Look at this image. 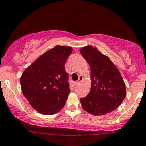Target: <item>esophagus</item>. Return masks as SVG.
Instances as JSON below:
<instances>
[{
  "label": "esophagus",
  "instance_id": "1",
  "mask_svg": "<svg viewBox=\"0 0 146 146\" xmlns=\"http://www.w3.org/2000/svg\"><path fill=\"white\" fill-rule=\"evenodd\" d=\"M82 80H83V77L81 76H79V79H78V81H76V82H75V84H79V83H80Z\"/></svg>",
  "mask_w": 146,
  "mask_h": 146
}]
</instances>
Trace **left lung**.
<instances>
[{"mask_svg":"<svg viewBox=\"0 0 146 146\" xmlns=\"http://www.w3.org/2000/svg\"><path fill=\"white\" fill-rule=\"evenodd\" d=\"M89 64L91 89L80 99L83 110L94 116H102L122 103L126 96V87L119 70L111 60L93 46L80 50Z\"/></svg>","mask_w":146,"mask_h":146,"instance_id":"1","label":"left lung"}]
</instances>
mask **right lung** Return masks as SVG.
Returning <instances> with one entry per match:
<instances>
[{
    "label": "right lung",
    "mask_w": 146,
    "mask_h": 146,
    "mask_svg": "<svg viewBox=\"0 0 146 146\" xmlns=\"http://www.w3.org/2000/svg\"><path fill=\"white\" fill-rule=\"evenodd\" d=\"M72 51L70 46H55L38 57L21 76L23 96L41 114H55L65 105L70 89L64 66Z\"/></svg>",
    "instance_id": "1"
}]
</instances>
